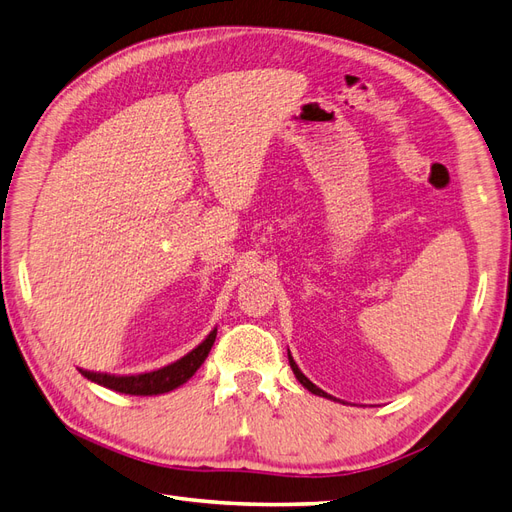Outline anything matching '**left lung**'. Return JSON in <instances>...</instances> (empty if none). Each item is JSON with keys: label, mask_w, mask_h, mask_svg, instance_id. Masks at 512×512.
I'll use <instances>...</instances> for the list:
<instances>
[{"label": "left lung", "mask_w": 512, "mask_h": 512, "mask_svg": "<svg viewBox=\"0 0 512 512\" xmlns=\"http://www.w3.org/2000/svg\"><path fill=\"white\" fill-rule=\"evenodd\" d=\"M287 359H290V368H292V372H294V376L298 378V383L300 385H303L305 389H309L311 393H316V396H320V398H329V400H337V398H333V396H329V393H326V391H322L318 385H313L311 381H309V378L303 374V372H300L298 370V365H296V361H294V357L290 355V350H287ZM339 402V400H337Z\"/></svg>", "instance_id": "obj_1"}]
</instances>
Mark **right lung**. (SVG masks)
Segmentation results:
<instances>
[{
    "mask_svg": "<svg viewBox=\"0 0 512 512\" xmlns=\"http://www.w3.org/2000/svg\"><path fill=\"white\" fill-rule=\"evenodd\" d=\"M214 342H216V329L209 333L199 346L190 350L186 357H181L175 363L164 365V368L153 370V372L127 374V376L90 372V370H80V372L84 378H88V381H93L101 387L114 389L119 393H129V396H160V393H168L186 381H190L194 372L199 370L203 361L207 359Z\"/></svg>",
    "mask_w": 512,
    "mask_h": 512,
    "instance_id": "add662e5",
    "label": "right lung"
}]
</instances>
